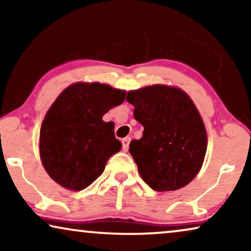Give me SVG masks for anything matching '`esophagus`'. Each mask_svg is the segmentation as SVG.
<instances>
[{"label": "esophagus", "instance_id": "esophagus-1", "mask_svg": "<svg viewBox=\"0 0 251 251\" xmlns=\"http://www.w3.org/2000/svg\"><path fill=\"white\" fill-rule=\"evenodd\" d=\"M130 140H131V138H130V137H126V138L122 139V150L125 151V152H126V151H128V149H129Z\"/></svg>", "mask_w": 251, "mask_h": 251}]
</instances>
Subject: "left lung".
Returning a JSON list of instances; mask_svg holds the SVG:
<instances>
[{
	"label": "left lung",
	"mask_w": 251,
	"mask_h": 251,
	"mask_svg": "<svg viewBox=\"0 0 251 251\" xmlns=\"http://www.w3.org/2000/svg\"><path fill=\"white\" fill-rule=\"evenodd\" d=\"M126 100L144 126L142 138L129 147L140 177L157 192L186 186L207 152V132L194 102L180 89L162 84L129 91Z\"/></svg>",
	"instance_id": "left-lung-1"
}]
</instances>
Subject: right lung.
<instances>
[{"instance_id": "1", "label": "right lung", "mask_w": 251, "mask_h": 251, "mask_svg": "<svg viewBox=\"0 0 251 251\" xmlns=\"http://www.w3.org/2000/svg\"><path fill=\"white\" fill-rule=\"evenodd\" d=\"M125 98V90L98 82H77L58 96L40 131L41 161L56 183L81 191L100 176L109 157L122 147L114 125L102 116Z\"/></svg>"}]
</instances>
